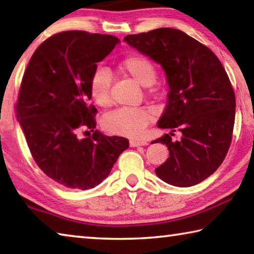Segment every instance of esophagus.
I'll use <instances>...</instances> for the list:
<instances>
[{
    "instance_id": "34e87169",
    "label": "esophagus",
    "mask_w": 254,
    "mask_h": 254,
    "mask_svg": "<svg viewBox=\"0 0 254 254\" xmlns=\"http://www.w3.org/2000/svg\"><path fill=\"white\" fill-rule=\"evenodd\" d=\"M148 142L144 140H130V147H140V145H147Z\"/></svg>"
}]
</instances>
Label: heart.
Instances as JSON below:
<instances>
[{"instance_id": "heart-1", "label": "heart", "mask_w": 254, "mask_h": 254, "mask_svg": "<svg viewBox=\"0 0 254 254\" xmlns=\"http://www.w3.org/2000/svg\"><path fill=\"white\" fill-rule=\"evenodd\" d=\"M118 70L130 77L142 87L151 86L157 78L154 64L145 56L133 54L120 62ZM111 76L103 68L93 72L89 79V94L97 106L110 105ZM151 121V115L143 109H119L103 119V127L107 133L123 136H139Z\"/></svg>"}]
</instances>
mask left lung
Instances as JSON below:
<instances>
[{
  "mask_svg": "<svg viewBox=\"0 0 254 254\" xmlns=\"http://www.w3.org/2000/svg\"><path fill=\"white\" fill-rule=\"evenodd\" d=\"M124 41L162 67L168 101L158 127L170 128L151 143L166 144L169 157L156 175L176 187H190L217 170L229 151L235 95L229 76L207 47L178 29L128 34ZM182 133L179 141L170 135Z\"/></svg>",
  "mask_w": 254,
  "mask_h": 254,
  "instance_id": "8db88e82",
  "label": "left lung"
}]
</instances>
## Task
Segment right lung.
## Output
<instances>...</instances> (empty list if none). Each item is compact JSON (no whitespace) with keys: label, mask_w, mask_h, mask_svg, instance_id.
<instances>
[{"label":"right lung","mask_w":254,"mask_h":254,"mask_svg":"<svg viewBox=\"0 0 254 254\" xmlns=\"http://www.w3.org/2000/svg\"><path fill=\"white\" fill-rule=\"evenodd\" d=\"M119 44L110 34L60 32L38 47L25 69L16 117L34 161L65 187H95L128 148L126 137L94 131L96 109L88 105L96 64ZM84 128L93 134L81 139Z\"/></svg>","instance_id":"obj_1"}]
</instances>
